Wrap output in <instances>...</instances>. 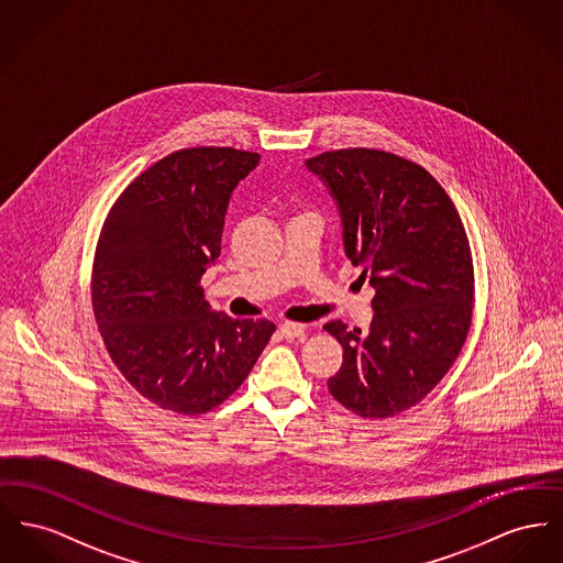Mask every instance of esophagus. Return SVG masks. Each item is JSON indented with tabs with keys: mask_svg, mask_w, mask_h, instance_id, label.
Returning <instances> with one entry per match:
<instances>
[{
	"mask_svg": "<svg viewBox=\"0 0 563 563\" xmlns=\"http://www.w3.org/2000/svg\"><path fill=\"white\" fill-rule=\"evenodd\" d=\"M278 330H280V335H283V338H287V340H296V338H301V335H303L306 325H303V323L287 321V323H283Z\"/></svg>",
	"mask_w": 563,
	"mask_h": 563,
	"instance_id": "esophagus-1",
	"label": "esophagus"
}]
</instances>
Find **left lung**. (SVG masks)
I'll list each match as a JSON object with an SVG mask.
<instances>
[{
	"mask_svg": "<svg viewBox=\"0 0 563 563\" xmlns=\"http://www.w3.org/2000/svg\"><path fill=\"white\" fill-rule=\"evenodd\" d=\"M335 199L344 253L376 296L369 330L331 321L344 349L331 396L364 419L419 404L462 351L474 269L460 212L428 169L394 153L344 148L306 159Z\"/></svg>",
	"mask_w": 563,
	"mask_h": 563,
	"instance_id": "left-lung-1",
	"label": "left lung"
}]
</instances>
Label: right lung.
I'll list each match as a JSON object with an SVG mask.
<instances>
[{
	"mask_svg": "<svg viewBox=\"0 0 563 563\" xmlns=\"http://www.w3.org/2000/svg\"><path fill=\"white\" fill-rule=\"evenodd\" d=\"M257 153L183 148L142 172L103 223L91 298L103 344L133 389L201 415L244 383L276 330L210 310L199 280L221 255L233 189Z\"/></svg>",
	"mask_w": 563,
	"mask_h": 563,
	"instance_id": "1",
	"label": "right lung"
}]
</instances>
